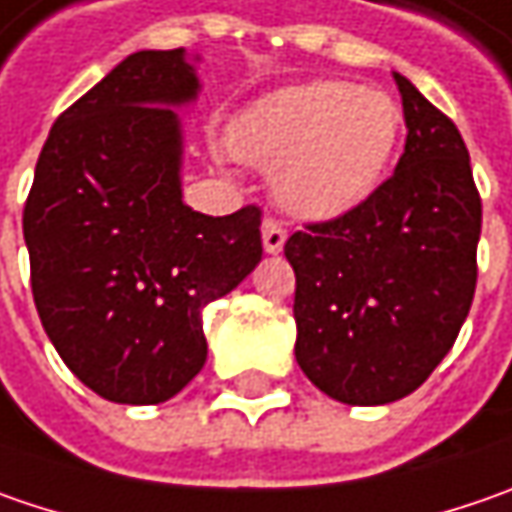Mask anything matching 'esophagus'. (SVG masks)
<instances>
[{
  "mask_svg": "<svg viewBox=\"0 0 512 512\" xmlns=\"http://www.w3.org/2000/svg\"><path fill=\"white\" fill-rule=\"evenodd\" d=\"M260 237H263L266 255H278L280 249H283V243H286V229L280 226L275 217H266L263 226H260Z\"/></svg>",
  "mask_w": 512,
  "mask_h": 512,
  "instance_id": "1",
  "label": "esophagus"
}]
</instances>
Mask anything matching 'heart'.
<instances>
[{
    "label": "heart",
    "mask_w": 512,
    "mask_h": 512,
    "mask_svg": "<svg viewBox=\"0 0 512 512\" xmlns=\"http://www.w3.org/2000/svg\"><path fill=\"white\" fill-rule=\"evenodd\" d=\"M401 137V108L349 79L286 85L240 111L226 145L249 166L272 168L275 200L303 220H338L381 186Z\"/></svg>",
    "instance_id": "obj_1"
}]
</instances>
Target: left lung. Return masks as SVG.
<instances>
[{
	"mask_svg": "<svg viewBox=\"0 0 512 512\" xmlns=\"http://www.w3.org/2000/svg\"><path fill=\"white\" fill-rule=\"evenodd\" d=\"M407 143L367 203L295 232L303 375L329 398L378 407L421 387L456 344L476 292L481 234L470 154L453 120L401 74Z\"/></svg>",
	"mask_w": 512,
	"mask_h": 512,
	"instance_id": "obj_1",
	"label": "left lung"
}]
</instances>
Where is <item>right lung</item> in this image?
Instances as JSON below:
<instances>
[{
    "label": "right lung",
    "instance_id": "1",
    "mask_svg": "<svg viewBox=\"0 0 512 512\" xmlns=\"http://www.w3.org/2000/svg\"><path fill=\"white\" fill-rule=\"evenodd\" d=\"M186 48L137 51L79 97L39 154L22 232L39 321L114 404H163L206 364L203 306L263 255L260 209L183 203V123L200 94Z\"/></svg>",
    "mask_w": 512,
    "mask_h": 512
}]
</instances>
